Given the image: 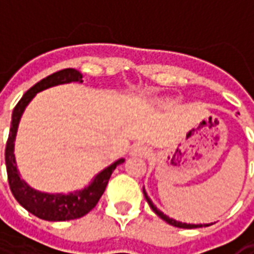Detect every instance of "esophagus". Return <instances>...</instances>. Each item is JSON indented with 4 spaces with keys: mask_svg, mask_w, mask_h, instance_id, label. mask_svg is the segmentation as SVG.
<instances>
[{
    "mask_svg": "<svg viewBox=\"0 0 254 254\" xmlns=\"http://www.w3.org/2000/svg\"><path fill=\"white\" fill-rule=\"evenodd\" d=\"M130 154L133 155V156H147V155L149 154V149L145 147V145H143V144H137V145H134L132 148V151H130Z\"/></svg>",
    "mask_w": 254,
    "mask_h": 254,
    "instance_id": "1",
    "label": "esophagus"
}]
</instances>
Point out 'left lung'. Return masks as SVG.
I'll list each match as a JSON object with an SVG mask.
<instances>
[{
  "label": "left lung",
  "instance_id": "left-lung-1",
  "mask_svg": "<svg viewBox=\"0 0 254 254\" xmlns=\"http://www.w3.org/2000/svg\"><path fill=\"white\" fill-rule=\"evenodd\" d=\"M143 193H144V197H145V200H147V202L149 204V207H151V209L154 211L158 216H159L160 219H163L165 222H167L169 224H171V226H176V227H180V229H197V227H208V226H211V224H190V223H182V222H178V220H176V219H171L169 218L167 215H165V213L162 212V211H159L158 208L155 207L154 202L151 201V198H149L148 196H147V193H145V190L143 189Z\"/></svg>",
  "mask_w": 254,
  "mask_h": 254
}]
</instances>
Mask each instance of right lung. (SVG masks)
<instances>
[{
  "label": "right lung",
  "instance_id": "obj_1",
  "mask_svg": "<svg viewBox=\"0 0 254 254\" xmlns=\"http://www.w3.org/2000/svg\"><path fill=\"white\" fill-rule=\"evenodd\" d=\"M81 78H83V74L76 69H72V67L53 73L50 76H47L46 78H42L41 81L36 83L34 87H31L23 95V98L19 100V103L16 105L13 113H12L10 130H9V137L8 141H6V148H5V163H6L9 187L13 193L14 198L19 201L21 207H24L28 212L35 215L39 219L49 220V222L73 220V219H78L84 215H87L99 201L113 171L116 170L117 166L125 162V159L116 160L113 165L100 171L88 187H85L81 190L67 193V194H63V193L52 194V193H43V191L35 190L24 180L20 178L13 149L20 118L24 113V109L32 100V98L43 89L50 88L54 85H60V84L73 83V81L83 83Z\"/></svg>",
  "mask_w": 254,
  "mask_h": 254
}]
</instances>
